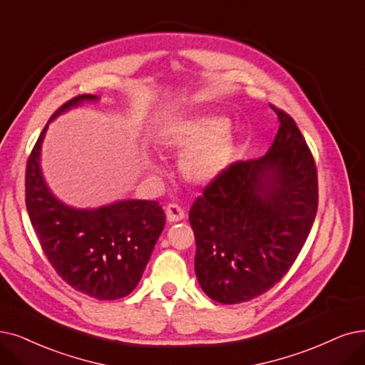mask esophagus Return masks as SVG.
<instances>
[{"mask_svg":"<svg viewBox=\"0 0 365 365\" xmlns=\"http://www.w3.org/2000/svg\"><path fill=\"white\" fill-rule=\"evenodd\" d=\"M166 218L169 223H177V222L184 220L185 212L181 207L177 205V203H170V205L166 207Z\"/></svg>","mask_w":365,"mask_h":365,"instance_id":"esophagus-1","label":"esophagus"}]
</instances>
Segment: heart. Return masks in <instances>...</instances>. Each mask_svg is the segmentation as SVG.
I'll return each instance as SVG.
<instances>
[{
  "label": "heart",
  "instance_id": "obj_1",
  "mask_svg": "<svg viewBox=\"0 0 365 365\" xmlns=\"http://www.w3.org/2000/svg\"><path fill=\"white\" fill-rule=\"evenodd\" d=\"M227 125L222 115H188L166 125L158 142L165 150L182 155L180 170L185 181L207 185L226 170L235 151V138Z\"/></svg>",
  "mask_w": 365,
  "mask_h": 365
}]
</instances>
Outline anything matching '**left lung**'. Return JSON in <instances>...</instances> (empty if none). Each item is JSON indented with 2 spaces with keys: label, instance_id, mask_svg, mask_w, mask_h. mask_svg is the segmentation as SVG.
I'll use <instances>...</instances> for the list:
<instances>
[{
  "label": "left lung",
  "instance_id": "1",
  "mask_svg": "<svg viewBox=\"0 0 365 365\" xmlns=\"http://www.w3.org/2000/svg\"><path fill=\"white\" fill-rule=\"evenodd\" d=\"M272 109L280 127L268 153L230 165L205 187L188 214L197 282L222 304L250 301L279 283L316 217L313 155L295 121Z\"/></svg>",
  "mask_w": 365,
  "mask_h": 365
}]
</instances>
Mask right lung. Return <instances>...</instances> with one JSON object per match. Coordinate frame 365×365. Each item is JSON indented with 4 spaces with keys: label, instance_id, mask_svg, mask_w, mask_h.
<instances>
[{
    "label": "right lung",
    "instance_id": "obj_1",
    "mask_svg": "<svg viewBox=\"0 0 365 365\" xmlns=\"http://www.w3.org/2000/svg\"><path fill=\"white\" fill-rule=\"evenodd\" d=\"M82 94L68 100L51 120L97 101ZM49 123L38 136L25 173V203L41 249L58 275L73 289L96 299H118L133 292L166 215L157 200L123 199L98 208H75L58 199L43 177L41 143Z\"/></svg>",
    "mask_w": 365,
    "mask_h": 365
}]
</instances>
